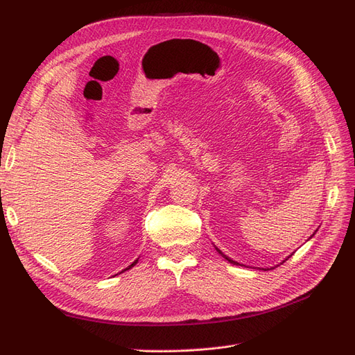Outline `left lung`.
I'll use <instances>...</instances> for the list:
<instances>
[{
    "mask_svg": "<svg viewBox=\"0 0 355 355\" xmlns=\"http://www.w3.org/2000/svg\"><path fill=\"white\" fill-rule=\"evenodd\" d=\"M218 252H219V253H220V254H222V256H223V257H225V259H227V261H228V262H231V263H234V265H237V262H234V261H231V259H228V257H227V256H225V254H223V253H222V252H220V250H218Z\"/></svg>",
    "mask_w": 355,
    "mask_h": 355,
    "instance_id": "1",
    "label": "left lung"
}]
</instances>
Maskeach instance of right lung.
Listing matches in <instances>:
<instances>
[{"instance_id": "obj_1", "label": "right lung", "mask_w": 355, "mask_h": 355, "mask_svg": "<svg viewBox=\"0 0 355 355\" xmlns=\"http://www.w3.org/2000/svg\"><path fill=\"white\" fill-rule=\"evenodd\" d=\"M136 263H137V261H135V262H133V263H132L130 266H128V268H125V270H130V268H132V266H135ZM125 270H124V271H125Z\"/></svg>"}]
</instances>
